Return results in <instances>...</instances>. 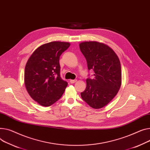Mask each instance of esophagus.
Here are the masks:
<instances>
[{
    "mask_svg": "<svg viewBox=\"0 0 150 150\" xmlns=\"http://www.w3.org/2000/svg\"><path fill=\"white\" fill-rule=\"evenodd\" d=\"M76 81H77V79H71V80H70V83L72 84L76 83Z\"/></svg>",
    "mask_w": 150,
    "mask_h": 150,
    "instance_id": "obj_1",
    "label": "esophagus"
}]
</instances>
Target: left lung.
Listing matches in <instances>:
<instances>
[{
	"label": "left lung",
	"mask_w": 150,
	"mask_h": 150,
	"mask_svg": "<svg viewBox=\"0 0 150 150\" xmlns=\"http://www.w3.org/2000/svg\"><path fill=\"white\" fill-rule=\"evenodd\" d=\"M88 70L94 71V78L86 79V88L81 93L83 100L91 107L101 108L110 102L121 86V63L113 50L97 42L79 44Z\"/></svg>",
	"instance_id": "obj_1"
}]
</instances>
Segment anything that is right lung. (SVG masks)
<instances>
[{
    "instance_id": "add662e5",
    "label": "right lung",
    "mask_w": 150,
    "mask_h": 150,
    "mask_svg": "<svg viewBox=\"0 0 150 150\" xmlns=\"http://www.w3.org/2000/svg\"><path fill=\"white\" fill-rule=\"evenodd\" d=\"M67 42H52L37 48L25 69L27 92L40 105L49 107L63 95L67 83L60 77L59 57L70 46Z\"/></svg>"
}]
</instances>
